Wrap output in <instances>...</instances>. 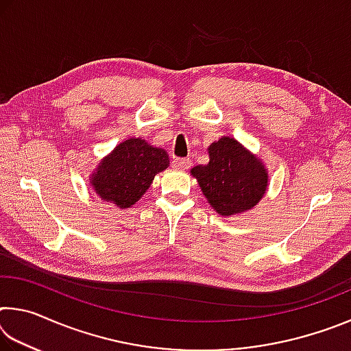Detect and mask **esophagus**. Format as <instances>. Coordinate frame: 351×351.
Here are the masks:
<instances>
[{
  "mask_svg": "<svg viewBox=\"0 0 351 351\" xmlns=\"http://www.w3.org/2000/svg\"><path fill=\"white\" fill-rule=\"evenodd\" d=\"M171 165H173V169H178V170H187L190 165H192V162H190V159L176 158V159H173V162H171Z\"/></svg>",
  "mask_w": 351,
  "mask_h": 351,
  "instance_id": "34e87169",
  "label": "esophagus"
}]
</instances>
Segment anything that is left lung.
I'll return each instance as SVG.
<instances>
[{"mask_svg": "<svg viewBox=\"0 0 351 351\" xmlns=\"http://www.w3.org/2000/svg\"><path fill=\"white\" fill-rule=\"evenodd\" d=\"M209 162L190 173L218 215L230 217L254 209L268 190V169L261 159L229 136L207 148Z\"/></svg>", "mask_w": 351, "mask_h": 351, "instance_id": "obj_1", "label": "left lung"}]
</instances>
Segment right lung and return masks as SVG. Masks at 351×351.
<instances>
[{"mask_svg": "<svg viewBox=\"0 0 351 351\" xmlns=\"http://www.w3.org/2000/svg\"><path fill=\"white\" fill-rule=\"evenodd\" d=\"M169 164L164 148L153 147L142 138H128L97 164L90 184L100 199L119 209H128L138 203L154 176Z\"/></svg>", "mask_w": 351, "mask_h": 351, "instance_id": "obj_1", "label": "right lung"}]
</instances>
